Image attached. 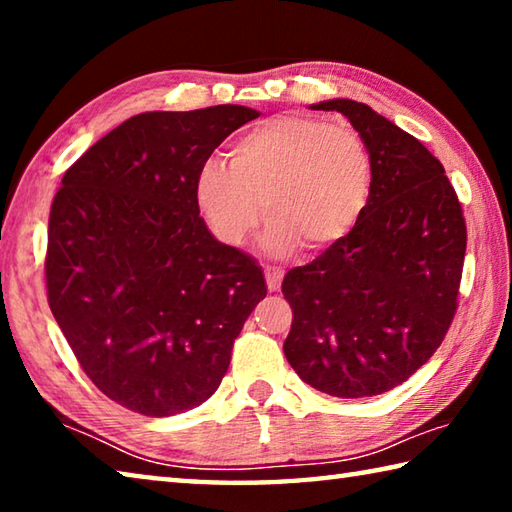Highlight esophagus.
Returning <instances> with one entry per match:
<instances>
[{
	"instance_id": "34e87169",
	"label": "esophagus",
	"mask_w": 512,
	"mask_h": 512,
	"mask_svg": "<svg viewBox=\"0 0 512 512\" xmlns=\"http://www.w3.org/2000/svg\"><path fill=\"white\" fill-rule=\"evenodd\" d=\"M264 273H266V287H268V291L280 289L282 277H284V268L282 266H266Z\"/></svg>"
}]
</instances>
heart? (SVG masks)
Wrapping results in <instances>:
<instances>
[{
	"mask_svg": "<svg viewBox=\"0 0 512 512\" xmlns=\"http://www.w3.org/2000/svg\"><path fill=\"white\" fill-rule=\"evenodd\" d=\"M372 158L348 124L277 115L232 144L230 169L207 160L194 196L207 228L225 246H241L262 219L277 253L305 244L311 253L339 244L370 201Z\"/></svg>",
	"mask_w": 512,
	"mask_h": 512,
	"instance_id": "b5f03b06",
	"label": "heart"
}]
</instances>
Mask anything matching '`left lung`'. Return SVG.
Returning <instances> with one entry per match:
<instances>
[{"mask_svg":"<svg viewBox=\"0 0 512 512\" xmlns=\"http://www.w3.org/2000/svg\"><path fill=\"white\" fill-rule=\"evenodd\" d=\"M350 119L372 158V192L339 244L284 275L293 311L284 354L334 397L391 391L440 348L458 309L465 216L443 164L366 103L323 101Z\"/></svg>","mask_w":512,"mask_h":512,"instance_id":"left-lung-1","label":"left lung"}]
</instances>
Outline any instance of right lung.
<instances>
[{"instance_id": "obj_1", "label": "right lung", "mask_w": 512, "mask_h": 512, "mask_svg": "<svg viewBox=\"0 0 512 512\" xmlns=\"http://www.w3.org/2000/svg\"><path fill=\"white\" fill-rule=\"evenodd\" d=\"M246 106L142 112L65 171L49 212L47 300L76 361L128 411L167 418L214 395L266 298L255 259L219 244L196 173Z\"/></svg>"}]
</instances>
